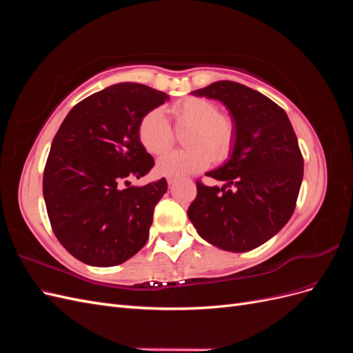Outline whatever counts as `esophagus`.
I'll use <instances>...</instances> for the list:
<instances>
[{
    "label": "esophagus",
    "instance_id": "34e87169",
    "mask_svg": "<svg viewBox=\"0 0 353 353\" xmlns=\"http://www.w3.org/2000/svg\"><path fill=\"white\" fill-rule=\"evenodd\" d=\"M176 183V178H174V176H168V184L169 185H174Z\"/></svg>",
    "mask_w": 353,
    "mask_h": 353
}]
</instances>
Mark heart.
Instances as JSON below:
<instances>
[{
  "label": "heart",
  "instance_id": "obj_1",
  "mask_svg": "<svg viewBox=\"0 0 353 353\" xmlns=\"http://www.w3.org/2000/svg\"><path fill=\"white\" fill-rule=\"evenodd\" d=\"M176 128L190 126L183 150L165 153L157 160V170L165 176H185L205 169L210 160H225L236 140V128L225 114H219L215 103L206 99L187 97L170 108ZM138 140L150 154L168 150L174 132L165 114L152 110L138 125Z\"/></svg>",
  "mask_w": 353,
  "mask_h": 353
}]
</instances>
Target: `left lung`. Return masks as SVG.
Returning a JSON list of instances; mask_svg holds the SVG:
<instances>
[{"mask_svg":"<svg viewBox=\"0 0 353 353\" xmlns=\"http://www.w3.org/2000/svg\"><path fill=\"white\" fill-rule=\"evenodd\" d=\"M193 94L227 105L236 140L228 162L206 174L225 185L197 181L188 218L210 244L249 252L274 237L293 215L303 178L297 137L280 105L245 85L218 81Z\"/></svg>","mask_w":353,"mask_h":353,"instance_id":"8db88e82","label":"left lung"}]
</instances>
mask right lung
Segmentation results:
<instances>
[{"instance_id":"right-lung-1","label":"right lung","mask_w":353,"mask_h":353,"mask_svg":"<svg viewBox=\"0 0 353 353\" xmlns=\"http://www.w3.org/2000/svg\"><path fill=\"white\" fill-rule=\"evenodd\" d=\"M169 95L122 82L79 101L52 140L42 178L51 228L72 256L114 266L148 240L154 206L168 190L162 178L130 187L154 159L138 140V125Z\"/></svg>"}]
</instances>
